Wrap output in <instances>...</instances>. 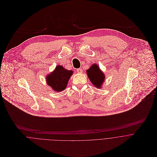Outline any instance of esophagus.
<instances>
[{
  "label": "esophagus",
  "mask_w": 157,
  "mask_h": 157,
  "mask_svg": "<svg viewBox=\"0 0 157 157\" xmlns=\"http://www.w3.org/2000/svg\"><path fill=\"white\" fill-rule=\"evenodd\" d=\"M77 72H78V73H79V74H81V73H82V72H83V71H82V69H77Z\"/></svg>",
  "instance_id": "obj_1"
}]
</instances>
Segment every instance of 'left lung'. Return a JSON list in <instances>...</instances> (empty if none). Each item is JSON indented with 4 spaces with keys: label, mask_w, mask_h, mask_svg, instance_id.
Listing matches in <instances>:
<instances>
[{
    "label": "left lung",
    "mask_w": 157,
    "mask_h": 157,
    "mask_svg": "<svg viewBox=\"0 0 157 157\" xmlns=\"http://www.w3.org/2000/svg\"><path fill=\"white\" fill-rule=\"evenodd\" d=\"M88 78L92 84L97 88H101L105 82V75L100 70L97 64H92V66L86 71Z\"/></svg>",
    "instance_id": "obj_1"
}]
</instances>
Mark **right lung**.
<instances>
[{
	"mask_svg": "<svg viewBox=\"0 0 157 157\" xmlns=\"http://www.w3.org/2000/svg\"><path fill=\"white\" fill-rule=\"evenodd\" d=\"M73 74L72 71L57 66L55 70L46 77L47 84L56 91H61L66 88L69 80Z\"/></svg>",
	"mask_w": 157,
	"mask_h": 157,
	"instance_id": "1",
	"label": "right lung"
}]
</instances>
